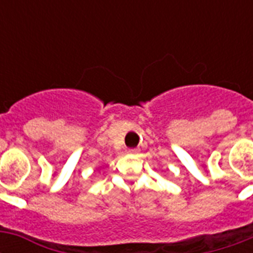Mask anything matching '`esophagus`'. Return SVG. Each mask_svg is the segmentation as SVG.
Instances as JSON below:
<instances>
[{"instance_id":"34e87169","label":"esophagus","mask_w":253,"mask_h":253,"mask_svg":"<svg viewBox=\"0 0 253 253\" xmlns=\"http://www.w3.org/2000/svg\"><path fill=\"white\" fill-rule=\"evenodd\" d=\"M139 152V148H128L127 150V154H131V155H135Z\"/></svg>"}]
</instances>
